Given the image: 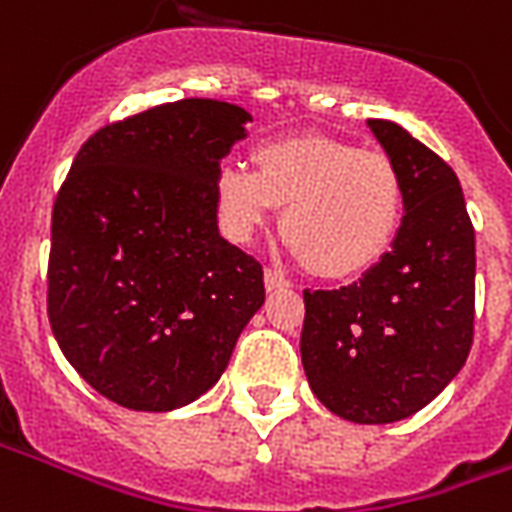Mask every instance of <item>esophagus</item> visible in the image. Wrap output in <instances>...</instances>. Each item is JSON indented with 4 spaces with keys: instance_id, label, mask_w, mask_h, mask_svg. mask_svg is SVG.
Returning <instances> with one entry per match:
<instances>
[{
    "instance_id": "obj_1",
    "label": "esophagus",
    "mask_w": 512,
    "mask_h": 512,
    "mask_svg": "<svg viewBox=\"0 0 512 512\" xmlns=\"http://www.w3.org/2000/svg\"><path fill=\"white\" fill-rule=\"evenodd\" d=\"M263 279H265V290L268 292H276V290H284V287H290L287 276H284L282 271H273V268H265Z\"/></svg>"
}]
</instances>
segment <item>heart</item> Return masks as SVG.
Segmentation results:
<instances>
[{"label":"heart","instance_id":"1","mask_svg":"<svg viewBox=\"0 0 512 512\" xmlns=\"http://www.w3.org/2000/svg\"><path fill=\"white\" fill-rule=\"evenodd\" d=\"M214 201L236 241L252 239L284 204V241L319 276L349 279L389 252L403 222L405 187L384 152L308 134L257 144L252 169L220 166Z\"/></svg>","mask_w":512,"mask_h":512}]
</instances>
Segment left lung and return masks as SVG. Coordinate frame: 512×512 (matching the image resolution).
Returning <instances> with one entry per match:
<instances>
[{"instance_id":"obj_1","label":"left lung","mask_w":512,"mask_h":512,"mask_svg":"<svg viewBox=\"0 0 512 512\" xmlns=\"http://www.w3.org/2000/svg\"><path fill=\"white\" fill-rule=\"evenodd\" d=\"M405 187L392 249L362 279L306 290L300 357L327 411L354 424L408 419L473 346L475 230L454 169L392 120H368Z\"/></svg>"}]
</instances>
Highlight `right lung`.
<instances>
[{
	"label": "right lung",
	"mask_w": 512,
	"mask_h": 512,
	"mask_svg": "<svg viewBox=\"0 0 512 512\" xmlns=\"http://www.w3.org/2000/svg\"><path fill=\"white\" fill-rule=\"evenodd\" d=\"M247 109L182 99L99 128L58 190L48 317L112 403L166 413L225 373L265 300L263 268L220 236L214 177Z\"/></svg>",
	"instance_id": "right-lung-1"
}]
</instances>
